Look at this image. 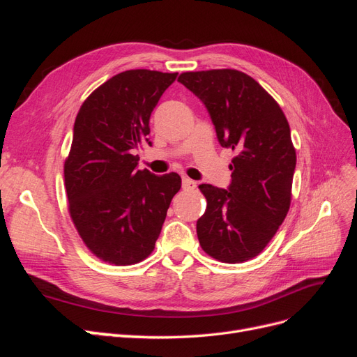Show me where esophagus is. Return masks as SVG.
I'll list each match as a JSON object with an SVG mask.
<instances>
[{"label": "esophagus", "instance_id": "obj_1", "mask_svg": "<svg viewBox=\"0 0 357 357\" xmlns=\"http://www.w3.org/2000/svg\"><path fill=\"white\" fill-rule=\"evenodd\" d=\"M181 183H183V189H186V190H192V189L197 188V181L190 180L189 177H183Z\"/></svg>", "mask_w": 357, "mask_h": 357}]
</instances>
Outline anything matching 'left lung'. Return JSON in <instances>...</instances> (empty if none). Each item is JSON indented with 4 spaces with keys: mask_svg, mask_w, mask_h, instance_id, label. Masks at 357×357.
Instances as JSON below:
<instances>
[{
    "mask_svg": "<svg viewBox=\"0 0 357 357\" xmlns=\"http://www.w3.org/2000/svg\"><path fill=\"white\" fill-rule=\"evenodd\" d=\"M178 82L207 107L222 147L232 149L228 189L199 185L207 208L197 222L202 250L225 264L256 257L290 207L296 152L277 101L238 70L181 73Z\"/></svg>",
    "mask_w": 357,
    "mask_h": 357,
    "instance_id": "obj_1",
    "label": "left lung"
}]
</instances>
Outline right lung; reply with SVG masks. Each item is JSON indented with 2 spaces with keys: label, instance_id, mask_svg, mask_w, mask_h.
<instances>
[{
  "label": "right lung",
  "instance_id": "obj_1",
  "mask_svg": "<svg viewBox=\"0 0 357 357\" xmlns=\"http://www.w3.org/2000/svg\"><path fill=\"white\" fill-rule=\"evenodd\" d=\"M177 73L128 70L102 83L82 104L63 165L71 220L101 261L134 265L153 252L177 172L138 169L135 149L149 143L150 114Z\"/></svg>",
  "mask_w": 357,
  "mask_h": 357
}]
</instances>
